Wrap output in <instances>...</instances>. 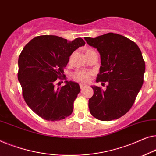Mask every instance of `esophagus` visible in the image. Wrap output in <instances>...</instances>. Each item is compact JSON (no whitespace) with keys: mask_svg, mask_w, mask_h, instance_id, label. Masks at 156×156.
I'll use <instances>...</instances> for the list:
<instances>
[{"mask_svg":"<svg viewBox=\"0 0 156 156\" xmlns=\"http://www.w3.org/2000/svg\"><path fill=\"white\" fill-rule=\"evenodd\" d=\"M86 86H87L86 85H84V84H80V89H83V88H84V87H85Z\"/></svg>","mask_w":156,"mask_h":156,"instance_id":"34e87169","label":"esophagus"}]
</instances>
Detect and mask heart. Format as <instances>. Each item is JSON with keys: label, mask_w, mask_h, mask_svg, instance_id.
Listing matches in <instances>:
<instances>
[{"label": "heart", "mask_w": 156, "mask_h": 156, "mask_svg": "<svg viewBox=\"0 0 156 156\" xmlns=\"http://www.w3.org/2000/svg\"><path fill=\"white\" fill-rule=\"evenodd\" d=\"M92 50H87L85 54L88 53V52L91 51ZM90 77V73L88 71H78L76 73H74L73 78L74 80L80 81V82H87L89 80Z\"/></svg>", "instance_id": "b5f03b06"}]
</instances>
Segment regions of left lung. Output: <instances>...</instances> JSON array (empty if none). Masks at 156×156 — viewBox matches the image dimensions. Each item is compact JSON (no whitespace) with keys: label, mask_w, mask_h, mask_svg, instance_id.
Masks as SVG:
<instances>
[{"label":"left lung","mask_w":156,"mask_h":156,"mask_svg":"<svg viewBox=\"0 0 156 156\" xmlns=\"http://www.w3.org/2000/svg\"><path fill=\"white\" fill-rule=\"evenodd\" d=\"M85 40L100 54L96 81L107 82L105 90L91 86L94 94L88 101L90 112L101 121L119 119L132 107L144 83L146 67L141 50L133 41L112 32Z\"/></svg>","instance_id":"left-lung-1"}]
</instances>
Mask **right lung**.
<instances>
[{
	"label": "right lung",
	"mask_w": 156,
	"mask_h": 156,
	"mask_svg": "<svg viewBox=\"0 0 156 156\" xmlns=\"http://www.w3.org/2000/svg\"><path fill=\"white\" fill-rule=\"evenodd\" d=\"M85 44L80 37L68 41L55 35H41L22 51L17 78L24 100L44 119L58 121L73 112V102L80 91L78 83L66 80L65 85L58 87L55 84L57 78L64 76L63 69L72 53Z\"/></svg>",
	"instance_id": "add662e5"
}]
</instances>
